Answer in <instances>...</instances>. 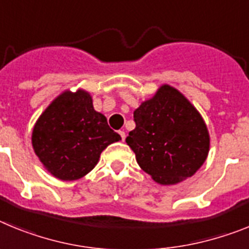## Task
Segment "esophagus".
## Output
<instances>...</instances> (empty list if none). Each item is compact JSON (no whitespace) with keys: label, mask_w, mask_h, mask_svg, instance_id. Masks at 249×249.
<instances>
[{"label":"esophagus","mask_w":249,"mask_h":249,"mask_svg":"<svg viewBox=\"0 0 249 249\" xmlns=\"http://www.w3.org/2000/svg\"><path fill=\"white\" fill-rule=\"evenodd\" d=\"M119 134H120V137H122V140L124 142L125 138H126V135H125V131L124 130H119Z\"/></svg>","instance_id":"esophagus-1"}]
</instances>
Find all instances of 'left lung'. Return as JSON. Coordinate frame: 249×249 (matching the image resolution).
Masks as SVG:
<instances>
[{"mask_svg": "<svg viewBox=\"0 0 249 249\" xmlns=\"http://www.w3.org/2000/svg\"><path fill=\"white\" fill-rule=\"evenodd\" d=\"M126 144L139 166L161 185L194 176L209 153L211 138L199 111L176 88L164 84L134 111Z\"/></svg>", "mask_w": 249, "mask_h": 249, "instance_id": "left-lung-1", "label": "left lung"}]
</instances>
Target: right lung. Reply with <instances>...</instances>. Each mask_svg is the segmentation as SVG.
<instances>
[{
  "label": "right lung",
  "instance_id": "right-lung-1",
  "mask_svg": "<svg viewBox=\"0 0 249 249\" xmlns=\"http://www.w3.org/2000/svg\"><path fill=\"white\" fill-rule=\"evenodd\" d=\"M32 148L45 169L60 180H77L91 172L101 151L122 140L90 92L65 90L44 110L32 130Z\"/></svg>",
  "mask_w": 249,
  "mask_h": 249
}]
</instances>
